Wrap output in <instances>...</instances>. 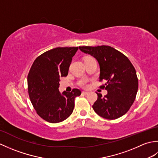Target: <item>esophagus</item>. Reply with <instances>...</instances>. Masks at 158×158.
I'll list each match as a JSON object with an SVG mask.
<instances>
[{
  "instance_id": "obj_1",
  "label": "esophagus",
  "mask_w": 158,
  "mask_h": 158,
  "mask_svg": "<svg viewBox=\"0 0 158 158\" xmlns=\"http://www.w3.org/2000/svg\"><path fill=\"white\" fill-rule=\"evenodd\" d=\"M82 94L83 95H86V94H88V92H86V91H83L82 92Z\"/></svg>"
}]
</instances>
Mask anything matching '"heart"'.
Instances as JSON below:
<instances>
[{
  "instance_id": "1",
  "label": "heart",
  "mask_w": 158,
  "mask_h": 158,
  "mask_svg": "<svg viewBox=\"0 0 158 158\" xmlns=\"http://www.w3.org/2000/svg\"><path fill=\"white\" fill-rule=\"evenodd\" d=\"M84 85H85V84H84Z\"/></svg>"
}]
</instances>
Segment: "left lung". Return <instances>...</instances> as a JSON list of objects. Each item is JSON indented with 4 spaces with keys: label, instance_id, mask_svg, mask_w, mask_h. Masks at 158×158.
Listing matches in <instances>:
<instances>
[{
    "label": "left lung",
    "instance_id": "1",
    "mask_svg": "<svg viewBox=\"0 0 158 158\" xmlns=\"http://www.w3.org/2000/svg\"><path fill=\"white\" fill-rule=\"evenodd\" d=\"M86 54L93 56L100 66V81L106 80L101 88L107 91L92 106L94 111L107 119H115L128 111L135 101L139 81L135 67L126 56L110 46L79 47Z\"/></svg>",
    "mask_w": 158,
    "mask_h": 158
}]
</instances>
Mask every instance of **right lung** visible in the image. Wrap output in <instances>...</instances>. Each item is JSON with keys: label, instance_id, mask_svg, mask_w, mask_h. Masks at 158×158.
<instances>
[{"label": "right lung", "instance_id": "1", "mask_svg": "<svg viewBox=\"0 0 158 158\" xmlns=\"http://www.w3.org/2000/svg\"><path fill=\"white\" fill-rule=\"evenodd\" d=\"M78 47L56 48L43 53L33 62L28 75V94L38 115L49 123L61 122L71 115L79 89L59 91L60 77L68 75Z\"/></svg>", "mask_w": 158, "mask_h": 158}]
</instances>
